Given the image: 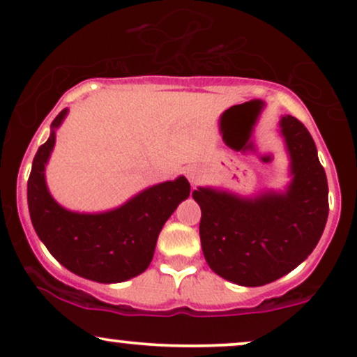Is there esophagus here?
Here are the masks:
<instances>
[{
    "mask_svg": "<svg viewBox=\"0 0 357 357\" xmlns=\"http://www.w3.org/2000/svg\"><path fill=\"white\" fill-rule=\"evenodd\" d=\"M185 174H187L188 182H190L192 185H195V183L200 180V177H202V174H200V170L197 169V167H188Z\"/></svg>",
    "mask_w": 357,
    "mask_h": 357,
    "instance_id": "esophagus-1",
    "label": "esophagus"
}]
</instances>
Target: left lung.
Segmentation results:
<instances>
[{
  "mask_svg": "<svg viewBox=\"0 0 357 357\" xmlns=\"http://www.w3.org/2000/svg\"><path fill=\"white\" fill-rule=\"evenodd\" d=\"M289 157L284 190L244 197L197 187L200 242L208 267L229 282L259 287L294 271L311 255L328 222V178L311 133L292 115L279 120Z\"/></svg>",
  "mask_w": 357,
  "mask_h": 357,
  "instance_id": "1",
  "label": "left lung"
}]
</instances>
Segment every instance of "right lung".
<instances>
[{"label": "right lung", "mask_w": 357, "mask_h": 357, "mask_svg": "<svg viewBox=\"0 0 357 357\" xmlns=\"http://www.w3.org/2000/svg\"><path fill=\"white\" fill-rule=\"evenodd\" d=\"M66 115L68 108L58 113L33 160L28 178L31 224L50 254L70 272L102 284L125 282L150 266L158 234L178 204L188 199L190 183L180 175L144 188L110 211H68L50 194L45 177L56 130Z\"/></svg>", "instance_id": "obj_1"}]
</instances>
